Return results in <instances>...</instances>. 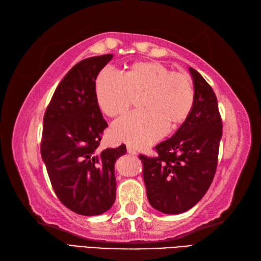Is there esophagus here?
Segmentation results:
<instances>
[{
    "mask_svg": "<svg viewBox=\"0 0 261 261\" xmlns=\"http://www.w3.org/2000/svg\"><path fill=\"white\" fill-rule=\"evenodd\" d=\"M127 152H128L129 155H136V150L133 149L130 146H127Z\"/></svg>",
    "mask_w": 261,
    "mask_h": 261,
    "instance_id": "1",
    "label": "esophagus"
}]
</instances>
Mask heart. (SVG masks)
Instances as JSON below:
<instances>
[{"instance_id":"heart-1","label":"heart","mask_w":261,"mask_h":261,"mask_svg":"<svg viewBox=\"0 0 261 261\" xmlns=\"http://www.w3.org/2000/svg\"><path fill=\"white\" fill-rule=\"evenodd\" d=\"M95 97L100 111L110 117L123 115L132 106L134 95L145 93L142 112L132 113L113 125L115 139L145 148L169 128L186 120L193 110L195 92L185 73L171 72L155 61L135 62L119 75L103 69L95 80Z\"/></svg>"}]
</instances>
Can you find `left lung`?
Returning <instances> with one entry per match:
<instances>
[{
  "mask_svg": "<svg viewBox=\"0 0 261 261\" xmlns=\"http://www.w3.org/2000/svg\"><path fill=\"white\" fill-rule=\"evenodd\" d=\"M193 110L175 135L158 144L156 157L139 155L149 204L164 214L193 208L212 185L218 163L222 123L217 97L205 79L189 67Z\"/></svg>",
  "mask_w": 261,
  "mask_h": 261,
  "instance_id": "1",
  "label": "left lung"
}]
</instances>
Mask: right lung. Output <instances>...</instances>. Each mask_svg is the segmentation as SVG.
Listing matches in <instances>:
<instances>
[{"instance_id": "right-lung-1", "label": "right lung", "mask_w": 261, "mask_h": 261, "mask_svg": "<svg viewBox=\"0 0 261 261\" xmlns=\"http://www.w3.org/2000/svg\"><path fill=\"white\" fill-rule=\"evenodd\" d=\"M112 54L88 57L74 65L53 94L43 119L42 160L56 196L83 216L100 215L116 198L114 165L123 144L100 150L107 123L95 97V80Z\"/></svg>"}]
</instances>
